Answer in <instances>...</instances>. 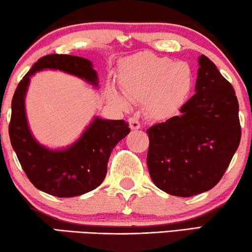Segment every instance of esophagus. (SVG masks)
Wrapping results in <instances>:
<instances>
[{"label":"esophagus","instance_id":"obj_1","mask_svg":"<svg viewBox=\"0 0 252 252\" xmlns=\"http://www.w3.org/2000/svg\"><path fill=\"white\" fill-rule=\"evenodd\" d=\"M128 124H129L130 129H133V130L138 129V128H140V127H141L140 120H138L137 118H135V117H130V118L128 119Z\"/></svg>","mask_w":252,"mask_h":252}]
</instances>
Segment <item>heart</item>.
I'll use <instances>...</instances> for the list:
<instances>
[{
    "mask_svg": "<svg viewBox=\"0 0 252 252\" xmlns=\"http://www.w3.org/2000/svg\"><path fill=\"white\" fill-rule=\"evenodd\" d=\"M192 71L185 63L140 53L125 59L119 68L122 91L130 101H144L145 111L155 119H165L182 107L192 87ZM122 94L110 91V97L127 105Z\"/></svg>",
    "mask_w": 252,
    "mask_h": 252,
    "instance_id": "1",
    "label": "heart"
}]
</instances>
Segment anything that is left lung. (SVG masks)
<instances>
[{
	"mask_svg": "<svg viewBox=\"0 0 252 252\" xmlns=\"http://www.w3.org/2000/svg\"><path fill=\"white\" fill-rule=\"evenodd\" d=\"M196 93L181 116L147 129V163L157 188L171 195L192 196L213 189L241 140L235 91L209 58H199Z\"/></svg>",
	"mask_w": 252,
	"mask_h": 252,
	"instance_id": "1",
	"label": "left lung"
}]
</instances>
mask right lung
<instances>
[{
  "instance_id": "1",
  "label": "right lung",
  "mask_w": 252,
  "mask_h": 252,
  "mask_svg": "<svg viewBox=\"0 0 252 252\" xmlns=\"http://www.w3.org/2000/svg\"><path fill=\"white\" fill-rule=\"evenodd\" d=\"M46 68L59 69L97 86L96 71L90 60L68 54L42 57L14 91L9 124L10 142L25 174L36 189L59 198L82 195L103 182L111 151L130 129L125 120L96 117L81 138L65 150L52 151L42 147L29 130L25 95L29 77Z\"/></svg>"
}]
</instances>
